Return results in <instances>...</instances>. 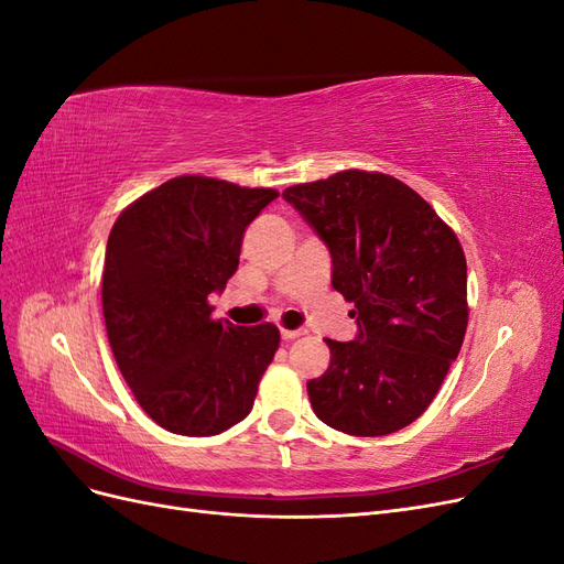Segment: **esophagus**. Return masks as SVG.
Masks as SVG:
<instances>
[{
	"label": "esophagus",
	"instance_id": "1",
	"mask_svg": "<svg viewBox=\"0 0 564 564\" xmlns=\"http://www.w3.org/2000/svg\"><path fill=\"white\" fill-rule=\"evenodd\" d=\"M280 334H282V338H284V340H294V338L303 336V334H305V329H282Z\"/></svg>",
	"mask_w": 564,
	"mask_h": 564
}]
</instances>
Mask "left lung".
Wrapping results in <instances>:
<instances>
[{
	"label": "left lung",
	"instance_id": "obj_1",
	"mask_svg": "<svg viewBox=\"0 0 564 564\" xmlns=\"http://www.w3.org/2000/svg\"><path fill=\"white\" fill-rule=\"evenodd\" d=\"M282 197L327 245L332 286L355 303L357 336L327 338L329 369L308 381L313 412L357 437L404 429L464 344V249L429 202L386 174L350 169Z\"/></svg>",
	"mask_w": 564,
	"mask_h": 564
}]
</instances>
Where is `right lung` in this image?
Returning a JSON list of instances; mask_svg holds the SVG:
<instances>
[{
    "label": "right lung",
    "mask_w": 564,
    "mask_h": 564,
    "mask_svg": "<svg viewBox=\"0 0 564 564\" xmlns=\"http://www.w3.org/2000/svg\"><path fill=\"white\" fill-rule=\"evenodd\" d=\"M275 197L178 176L115 220L104 268L110 348L133 398L169 433L218 435L251 412L280 332L212 319L207 299L224 292L247 226Z\"/></svg>",
    "instance_id": "right-lung-1"
}]
</instances>
